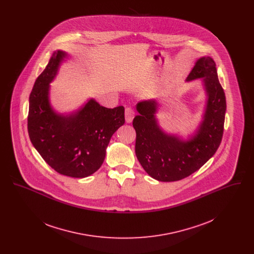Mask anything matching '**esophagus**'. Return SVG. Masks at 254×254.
Instances as JSON below:
<instances>
[{
    "label": "esophagus",
    "instance_id": "1",
    "mask_svg": "<svg viewBox=\"0 0 254 254\" xmlns=\"http://www.w3.org/2000/svg\"><path fill=\"white\" fill-rule=\"evenodd\" d=\"M125 118L127 123H131L134 118V111L131 108H127L125 110Z\"/></svg>",
    "mask_w": 254,
    "mask_h": 254
}]
</instances>
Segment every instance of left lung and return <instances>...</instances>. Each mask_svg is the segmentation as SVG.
Returning a JSON list of instances; mask_svg holds the SVG:
<instances>
[{
	"instance_id": "1",
	"label": "left lung",
	"mask_w": 254,
	"mask_h": 254,
	"mask_svg": "<svg viewBox=\"0 0 254 254\" xmlns=\"http://www.w3.org/2000/svg\"><path fill=\"white\" fill-rule=\"evenodd\" d=\"M198 78H203L207 102L204 120L189 141L168 135L159 127L154 115L156 101L137 105L139 114L132 123L136 131L135 153L146 173L158 181H179L190 176L214 155L221 144L227 104L212 58L197 61L187 81Z\"/></svg>"
}]
</instances>
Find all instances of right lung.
<instances>
[{
    "label": "right lung",
    "instance_id": "right-lung-1",
    "mask_svg": "<svg viewBox=\"0 0 254 254\" xmlns=\"http://www.w3.org/2000/svg\"><path fill=\"white\" fill-rule=\"evenodd\" d=\"M64 51H55L29 95L27 130L37 151L58 173L84 178L102 166L113 133L125 124V109H108L91 99L71 115L56 113L49 104V84Z\"/></svg>",
    "mask_w": 254,
    "mask_h": 254
}]
</instances>
